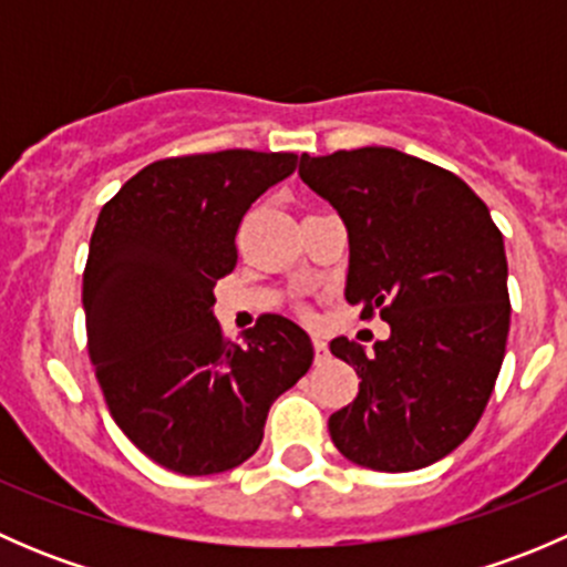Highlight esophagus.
<instances>
[{"label":"esophagus","instance_id":"esophagus-1","mask_svg":"<svg viewBox=\"0 0 567 567\" xmlns=\"http://www.w3.org/2000/svg\"><path fill=\"white\" fill-rule=\"evenodd\" d=\"M312 346H316V362L323 364L326 359H329V346H326L323 340H318V337H316V340H312Z\"/></svg>","mask_w":567,"mask_h":567}]
</instances>
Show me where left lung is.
<instances>
[{
  "label": "left lung",
  "instance_id": "obj_1",
  "mask_svg": "<svg viewBox=\"0 0 567 567\" xmlns=\"http://www.w3.org/2000/svg\"><path fill=\"white\" fill-rule=\"evenodd\" d=\"M299 175L348 230L346 299L390 323L370 353L331 340L362 379L329 416L331 442L375 472L431 466L474 431L505 359L502 233L458 175L392 147L305 153Z\"/></svg>",
  "mask_w": 567,
  "mask_h": 567
}]
</instances>
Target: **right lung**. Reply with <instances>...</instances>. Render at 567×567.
I'll return each mask as SVG.
<instances>
[{
	"instance_id": "add662e5",
	"label": "right lung",
	"mask_w": 567,
	"mask_h": 567,
	"mask_svg": "<svg viewBox=\"0 0 567 567\" xmlns=\"http://www.w3.org/2000/svg\"><path fill=\"white\" fill-rule=\"evenodd\" d=\"M293 153L221 151L147 164L101 208L82 305L87 348L120 431L158 466L203 477L257 453L268 409L310 370V334L266 316L230 342L216 279L236 233Z\"/></svg>"
}]
</instances>
